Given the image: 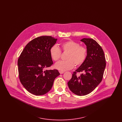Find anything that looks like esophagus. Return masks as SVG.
Segmentation results:
<instances>
[{
	"instance_id": "34e87169",
	"label": "esophagus",
	"mask_w": 122,
	"mask_h": 122,
	"mask_svg": "<svg viewBox=\"0 0 122 122\" xmlns=\"http://www.w3.org/2000/svg\"><path fill=\"white\" fill-rule=\"evenodd\" d=\"M59 73H60V74H63L64 73V71H59Z\"/></svg>"
}]
</instances>
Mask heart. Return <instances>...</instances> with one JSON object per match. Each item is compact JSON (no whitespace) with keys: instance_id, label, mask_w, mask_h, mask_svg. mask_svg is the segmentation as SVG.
I'll list each match as a JSON object with an SVG mask.
<instances>
[{"instance_id":"obj_1","label":"heart","mask_w":122,"mask_h":122,"mask_svg":"<svg viewBox=\"0 0 122 122\" xmlns=\"http://www.w3.org/2000/svg\"><path fill=\"white\" fill-rule=\"evenodd\" d=\"M61 48L64 52H68L66 61H60L55 64V68L61 71H66L73 69L75 65L80 66L84 63L87 57V50L84 46H80L79 43L72 40L62 43ZM51 58L58 61L60 58L61 51L56 45L52 46L50 49Z\"/></svg>"}]
</instances>
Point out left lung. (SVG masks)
I'll return each mask as SVG.
<instances>
[{
	"mask_svg": "<svg viewBox=\"0 0 122 122\" xmlns=\"http://www.w3.org/2000/svg\"><path fill=\"white\" fill-rule=\"evenodd\" d=\"M81 41L86 46L87 53L84 63L73 72L68 83L70 90L78 96L92 92L102 81L106 67L104 53L102 47L93 39L83 38ZM77 72H82L79 76Z\"/></svg>",
	"mask_w": 122,
	"mask_h": 122,
	"instance_id": "obj_1",
	"label": "left lung"
}]
</instances>
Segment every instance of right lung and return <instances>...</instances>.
<instances>
[{"label":"right lung","mask_w":122,"mask_h":122,"mask_svg":"<svg viewBox=\"0 0 122 122\" xmlns=\"http://www.w3.org/2000/svg\"><path fill=\"white\" fill-rule=\"evenodd\" d=\"M57 40L51 36L36 37L25 47L18 60L20 81L32 94L41 96L47 93L60 75L58 70H44L53 64L50 49Z\"/></svg>","instance_id":"1"}]
</instances>
